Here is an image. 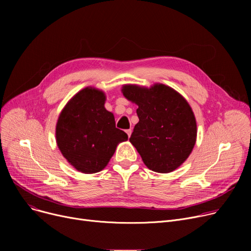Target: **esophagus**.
Returning <instances> with one entry per match:
<instances>
[{"label":"esophagus","mask_w":251,"mask_h":251,"mask_svg":"<svg viewBox=\"0 0 251 251\" xmlns=\"http://www.w3.org/2000/svg\"><path fill=\"white\" fill-rule=\"evenodd\" d=\"M126 133H127V135H128V137H130V135H131V133H132V130H131V129H127V130H126Z\"/></svg>","instance_id":"34e87169"}]
</instances>
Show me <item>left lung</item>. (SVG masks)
I'll return each instance as SVG.
<instances>
[{
	"instance_id": "left-lung-1",
	"label": "left lung",
	"mask_w": 251,
	"mask_h": 251,
	"mask_svg": "<svg viewBox=\"0 0 251 251\" xmlns=\"http://www.w3.org/2000/svg\"><path fill=\"white\" fill-rule=\"evenodd\" d=\"M124 97L138 105L139 122L129 138L153 172L170 173L185 161L195 144L196 122L188 102L164 84L151 88L124 85Z\"/></svg>"
}]
</instances>
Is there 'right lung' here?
Returning a JSON list of instances; mask_svg holds the SVG:
<instances>
[{
	"instance_id": "add662e5",
	"label": "right lung",
	"mask_w": 251,
	"mask_h": 251,
	"mask_svg": "<svg viewBox=\"0 0 251 251\" xmlns=\"http://www.w3.org/2000/svg\"><path fill=\"white\" fill-rule=\"evenodd\" d=\"M100 90L86 87L76 94L61 112L56 127L57 144L76 170L98 173L109 163L117 144L128 135L116 128L114 115L104 109Z\"/></svg>"
}]
</instances>
